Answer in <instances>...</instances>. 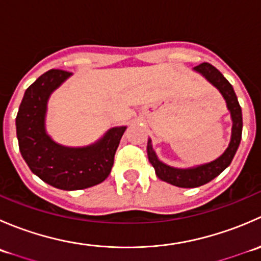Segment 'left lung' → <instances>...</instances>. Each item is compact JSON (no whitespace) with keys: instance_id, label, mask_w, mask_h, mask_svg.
<instances>
[{"instance_id":"left-lung-1","label":"left lung","mask_w":261,"mask_h":261,"mask_svg":"<svg viewBox=\"0 0 261 261\" xmlns=\"http://www.w3.org/2000/svg\"><path fill=\"white\" fill-rule=\"evenodd\" d=\"M193 72L201 74L204 80L208 81L220 92L221 96L225 99L226 107L230 112L232 127H231V138L228 146L217 159L191 168H175L163 163L158 158L156 152L152 147L151 139H147V158H149L150 164L154 167L156 177L172 186L180 187V188H196V187L208 183L215 179L217 175H220L232 162L239 145H240L241 134H243V112H241L238 97H236L230 82L210 63H202V64L197 65L193 68Z\"/></svg>"}]
</instances>
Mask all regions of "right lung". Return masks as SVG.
Listing matches in <instances>:
<instances>
[{"label":"right lung","mask_w":261,"mask_h":261,"mask_svg":"<svg viewBox=\"0 0 261 261\" xmlns=\"http://www.w3.org/2000/svg\"><path fill=\"white\" fill-rule=\"evenodd\" d=\"M72 73L51 69L25 91L16 116V135L23 160L41 180L64 191L102 183L110 175L126 126L111 127L87 146L58 144L46 131L48 101Z\"/></svg>","instance_id":"obj_1"}]
</instances>
